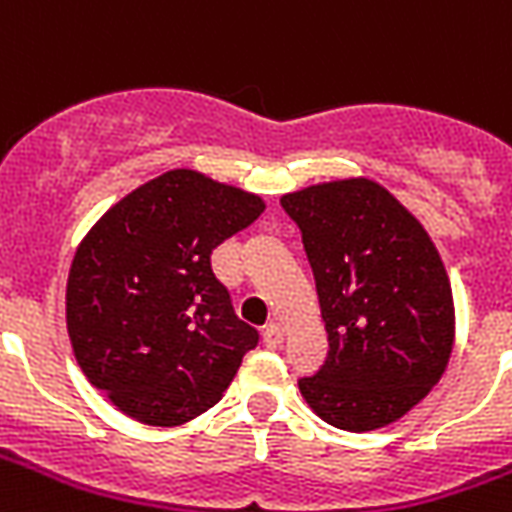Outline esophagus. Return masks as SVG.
I'll return each mask as SVG.
<instances>
[{
  "label": "esophagus",
  "instance_id": "obj_1",
  "mask_svg": "<svg viewBox=\"0 0 512 512\" xmlns=\"http://www.w3.org/2000/svg\"><path fill=\"white\" fill-rule=\"evenodd\" d=\"M282 340H285V329L279 323H268L266 329H263V343H266V348H279Z\"/></svg>",
  "mask_w": 512,
  "mask_h": 512
}]
</instances>
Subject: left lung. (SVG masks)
Segmentation results:
<instances>
[{"mask_svg": "<svg viewBox=\"0 0 512 512\" xmlns=\"http://www.w3.org/2000/svg\"><path fill=\"white\" fill-rule=\"evenodd\" d=\"M279 202L299 224L329 334V356L301 378V395L334 428H384L450 362L455 307L439 249L376 180L318 183Z\"/></svg>", "mask_w": 512, "mask_h": 512, "instance_id": "8db88e82", "label": "left lung"}]
</instances>
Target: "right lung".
<instances>
[{"label": "right lung", "instance_id": "add662e5", "mask_svg": "<svg viewBox=\"0 0 512 512\" xmlns=\"http://www.w3.org/2000/svg\"><path fill=\"white\" fill-rule=\"evenodd\" d=\"M263 211L257 194L169 169L84 235L65 290L68 337L123 414L172 428L222 400L257 332L238 321L211 252Z\"/></svg>", "mask_w": 512, "mask_h": 512}]
</instances>
